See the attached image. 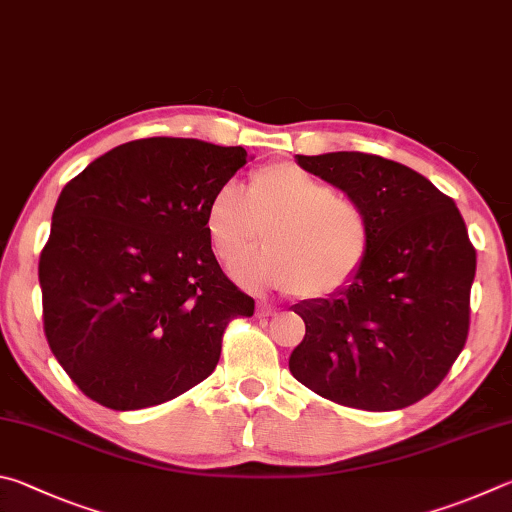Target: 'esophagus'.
<instances>
[{"instance_id":"obj_1","label":"esophagus","mask_w":512,"mask_h":512,"mask_svg":"<svg viewBox=\"0 0 512 512\" xmlns=\"http://www.w3.org/2000/svg\"><path fill=\"white\" fill-rule=\"evenodd\" d=\"M272 315H276L274 306H267V303H258V306H256V317L258 319H265V317H272Z\"/></svg>"}]
</instances>
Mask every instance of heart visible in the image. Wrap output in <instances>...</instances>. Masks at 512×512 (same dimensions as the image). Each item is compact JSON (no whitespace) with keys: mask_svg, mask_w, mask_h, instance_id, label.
Segmentation results:
<instances>
[{"mask_svg":"<svg viewBox=\"0 0 512 512\" xmlns=\"http://www.w3.org/2000/svg\"><path fill=\"white\" fill-rule=\"evenodd\" d=\"M204 224L227 267L247 258L265 231L267 251L242 265L238 279L306 299L348 288L371 251V222L362 206L294 164L258 168L247 191L233 182L218 186Z\"/></svg>","mask_w":512,"mask_h":512,"instance_id":"1","label":"heart"}]
</instances>
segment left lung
I'll list each match as a JSON object with an SVG mask.
<instances>
[{"mask_svg": "<svg viewBox=\"0 0 512 512\" xmlns=\"http://www.w3.org/2000/svg\"><path fill=\"white\" fill-rule=\"evenodd\" d=\"M294 161L362 206L371 251L348 288L292 306L306 337L290 373L344 407L414 405L443 382L468 339L477 251L461 213L398 161L366 152Z\"/></svg>", "mask_w": 512, "mask_h": 512, "instance_id": "obj_1", "label": "left lung"}]
</instances>
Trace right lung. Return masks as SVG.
Instances as JSON below:
<instances>
[{"mask_svg": "<svg viewBox=\"0 0 512 512\" xmlns=\"http://www.w3.org/2000/svg\"><path fill=\"white\" fill-rule=\"evenodd\" d=\"M242 146L152 137L116 146L62 188L40 256L44 335L87 398L161 405L209 378L254 299L215 261L204 213Z\"/></svg>", "mask_w": 512, "mask_h": 512, "instance_id": "add662e5", "label": "right lung"}]
</instances>
